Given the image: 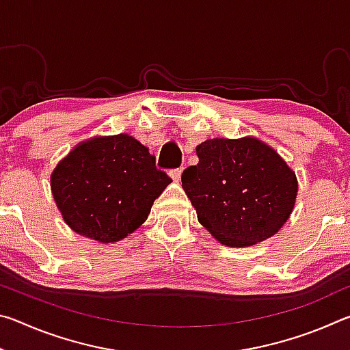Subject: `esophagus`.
Here are the masks:
<instances>
[{"label": "esophagus", "mask_w": 350, "mask_h": 350, "mask_svg": "<svg viewBox=\"0 0 350 350\" xmlns=\"http://www.w3.org/2000/svg\"><path fill=\"white\" fill-rule=\"evenodd\" d=\"M180 174H182V168H177L171 171V177H173L174 182H179L180 180Z\"/></svg>", "instance_id": "esophagus-1"}]
</instances>
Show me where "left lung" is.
Wrapping results in <instances>:
<instances>
[{
    "label": "left lung",
    "mask_w": 350,
    "mask_h": 350,
    "mask_svg": "<svg viewBox=\"0 0 350 350\" xmlns=\"http://www.w3.org/2000/svg\"><path fill=\"white\" fill-rule=\"evenodd\" d=\"M196 154L182 188L213 238L250 247L280 232L295 208L298 179L273 148L252 135L217 137L198 145Z\"/></svg>",
    "instance_id": "8db88e82"
}]
</instances>
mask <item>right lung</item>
Returning a JSON list of instances; mask_svg holds the SVG:
<instances>
[{"label":"right lung","instance_id":"1","mask_svg":"<svg viewBox=\"0 0 350 350\" xmlns=\"http://www.w3.org/2000/svg\"><path fill=\"white\" fill-rule=\"evenodd\" d=\"M150 150L129 134L96 135L77 144L51 174L64 222L102 244L125 239L144 224L171 179Z\"/></svg>","mask_w":350,"mask_h":350}]
</instances>
